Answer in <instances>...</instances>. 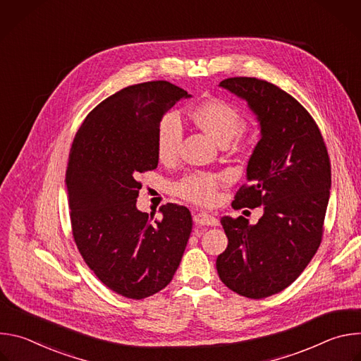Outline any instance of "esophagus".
Masks as SVG:
<instances>
[{"mask_svg": "<svg viewBox=\"0 0 361 361\" xmlns=\"http://www.w3.org/2000/svg\"><path fill=\"white\" fill-rule=\"evenodd\" d=\"M192 219L194 223L198 226H219V220L209 213H195Z\"/></svg>", "mask_w": 361, "mask_h": 361, "instance_id": "obj_1", "label": "esophagus"}]
</instances>
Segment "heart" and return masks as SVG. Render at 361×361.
Returning <instances> with one entry per match:
<instances>
[{"instance_id":"obj_1","label":"heart","mask_w":361,"mask_h":361,"mask_svg":"<svg viewBox=\"0 0 361 361\" xmlns=\"http://www.w3.org/2000/svg\"><path fill=\"white\" fill-rule=\"evenodd\" d=\"M194 120L220 144L227 145L235 135L244 133L243 116L231 102L213 98L202 102L194 111ZM184 137V127L180 116L174 111L167 113L157 128L156 151L161 161H170L177 157ZM226 181L224 176L213 173H191L174 184V191L184 200L207 205L216 201L219 187Z\"/></svg>"}]
</instances>
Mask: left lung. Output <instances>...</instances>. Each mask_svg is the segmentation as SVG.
Wrapping results in <instances>:
<instances>
[{"label":"left lung","mask_w":361,"mask_h":361,"mask_svg":"<svg viewBox=\"0 0 361 361\" xmlns=\"http://www.w3.org/2000/svg\"><path fill=\"white\" fill-rule=\"evenodd\" d=\"M220 85L244 98L262 126L248 183L235 192L233 209L263 205L264 214L254 226L244 217L221 219L228 245L216 264L230 290L260 300L287 288L320 247L330 157L314 118L280 87L254 77L226 78Z\"/></svg>","instance_id":"1"}]
</instances>
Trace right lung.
<instances>
[{"mask_svg":"<svg viewBox=\"0 0 361 361\" xmlns=\"http://www.w3.org/2000/svg\"><path fill=\"white\" fill-rule=\"evenodd\" d=\"M185 97L169 81L126 87L87 116L70 148L66 184L75 245L98 280L127 298L163 290L190 238L192 219L184 205H161V220L135 207L138 174L159 164V124Z\"/></svg>","mask_w":361,"mask_h":361,"instance_id":"obj_1","label":"right lung"}]
</instances>
